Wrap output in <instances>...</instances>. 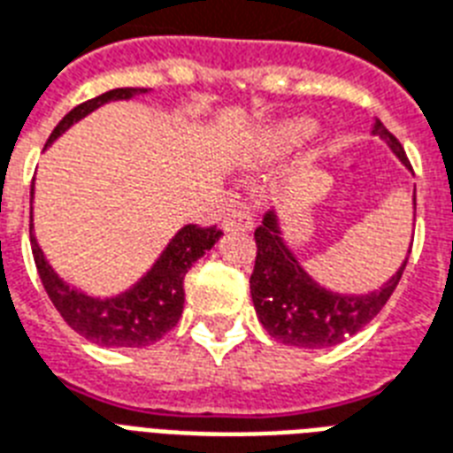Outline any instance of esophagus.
Here are the masks:
<instances>
[{
  "instance_id": "34e87169",
  "label": "esophagus",
  "mask_w": 453,
  "mask_h": 453,
  "mask_svg": "<svg viewBox=\"0 0 453 453\" xmlns=\"http://www.w3.org/2000/svg\"><path fill=\"white\" fill-rule=\"evenodd\" d=\"M255 226L252 215L248 210H231L229 215L224 217V229L226 231H250Z\"/></svg>"
}]
</instances>
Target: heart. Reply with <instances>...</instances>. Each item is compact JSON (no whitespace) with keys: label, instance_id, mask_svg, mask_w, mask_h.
<instances>
[{"label":"heart","instance_id":"1","mask_svg":"<svg viewBox=\"0 0 453 453\" xmlns=\"http://www.w3.org/2000/svg\"><path fill=\"white\" fill-rule=\"evenodd\" d=\"M311 132H314V125L304 118L279 122L262 134V139L255 146V157L257 160H274V157L286 156L293 149H297L300 143L307 142Z\"/></svg>","mask_w":453,"mask_h":453}]
</instances>
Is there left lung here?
<instances>
[{
  "label": "left lung",
  "mask_w": 453,
  "mask_h": 453,
  "mask_svg": "<svg viewBox=\"0 0 453 453\" xmlns=\"http://www.w3.org/2000/svg\"><path fill=\"white\" fill-rule=\"evenodd\" d=\"M373 134L380 136L399 157V163L411 170L397 136L390 134L378 118L373 122ZM255 243L257 257L250 276V296L259 324L283 345L303 349L333 347L359 333L390 300L409 262V257H404L402 266L378 290L366 296H349L324 288L304 272V266L283 241L281 222L274 210H269L255 229Z\"/></svg>",
  "instance_id": "left-lung-1"
}]
</instances>
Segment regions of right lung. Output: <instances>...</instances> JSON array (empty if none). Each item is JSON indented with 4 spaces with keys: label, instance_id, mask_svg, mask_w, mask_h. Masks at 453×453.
Returning <instances> with one entry per match:
<instances>
[{
    "label": "right lung",
    "instance_id": "1",
    "mask_svg": "<svg viewBox=\"0 0 453 453\" xmlns=\"http://www.w3.org/2000/svg\"><path fill=\"white\" fill-rule=\"evenodd\" d=\"M149 92L150 89L142 87H120L101 94L96 99L84 101L56 125L47 146L108 101H127ZM33 196L35 181L30 188V203ZM219 236L222 231L217 226L203 229L196 224H187L172 236L160 257L132 288L113 297H94L63 281L54 272V266L49 265L35 238L33 208H30V245L49 300L54 303L63 321L73 331L101 347H146L157 342L165 333H170L184 311V276L191 265L219 241Z\"/></svg>",
    "mask_w": 453,
    "mask_h": 453
}]
</instances>
